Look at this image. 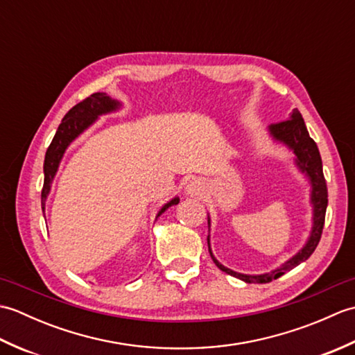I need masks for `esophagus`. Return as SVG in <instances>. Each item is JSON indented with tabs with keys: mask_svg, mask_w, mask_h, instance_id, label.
Instances as JSON below:
<instances>
[{
	"mask_svg": "<svg viewBox=\"0 0 355 355\" xmlns=\"http://www.w3.org/2000/svg\"><path fill=\"white\" fill-rule=\"evenodd\" d=\"M202 189H205V184H202V182H200L198 178H192L186 184V191L191 195H200Z\"/></svg>",
	"mask_w": 355,
	"mask_h": 355,
	"instance_id": "obj_1",
	"label": "esophagus"
}]
</instances>
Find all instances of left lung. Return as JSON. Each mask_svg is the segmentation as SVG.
<instances>
[{"label":"left lung","mask_w":355,"mask_h":355,"mask_svg":"<svg viewBox=\"0 0 355 355\" xmlns=\"http://www.w3.org/2000/svg\"><path fill=\"white\" fill-rule=\"evenodd\" d=\"M270 134L279 141L285 143L286 146L293 149V153L296 154V163L299 166V169L306 173V177L310 178L313 191H311V202H313V230L310 239L306 241L305 247L300 250L297 254H294L291 259L286 261L282 267H279L270 273L266 275H243V273H236L227 267L221 266L220 262L215 259V256L212 254V250H210V244H209V236H207V244H209V253L212 256L214 262L216 263V267L225 271V273L230 276H235L241 281H244L247 284H267L271 282L273 279L281 277L285 275L286 271L293 270L294 267H297L300 262L306 261L313 252L318 247L320 236H322V230H323V224H325V214H327V206H328V189H327V182L325 177H323V169H322V158L319 148L315 145V141L310 137L308 134V130L305 126V122L302 119V114L297 110L293 111V114L290 119L282 120V122L277 123H271L270 125ZM210 225V220H209Z\"/></svg>","instance_id":"left-lung-1"}]
</instances>
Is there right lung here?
<instances>
[{"label":"right lung","mask_w":355,"mask_h":355,"mask_svg":"<svg viewBox=\"0 0 355 355\" xmlns=\"http://www.w3.org/2000/svg\"><path fill=\"white\" fill-rule=\"evenodd\" d=\"M117 108H119L117 101H112L111 97L105 93H94L92 96H88L87 99L80 101L78 105H74V107L64 116L62 122L59 125L58 131L55 134V137H53L50 143L47 153H45L44 186L41 192L42 212L45 209V200H47V195L50 192L51 180L55 177L59 162H61L67 146H69L82 131H85L97 117L102 114H107V112H111ZM178 201H180L178 198L171 200L168 205H164L162 207V210L158 212L157 216H160L164 210L169 209L171 206L178 205Z\"/></svg>","instance_id":"right-lung-1"}]
</instances>
